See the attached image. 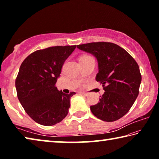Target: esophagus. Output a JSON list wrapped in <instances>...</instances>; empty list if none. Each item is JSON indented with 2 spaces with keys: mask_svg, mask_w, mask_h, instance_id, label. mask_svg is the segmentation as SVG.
<instances>
[{
  "mask_svg": "<svg viewBox=\"0 0 159 159\" xmlns=\"http://www.w3.org/2000/svg\"><path fill=\"white\" fill-rule=\"evenodd\" d=\"M80 94H81V95H85V96H87V95H88V93H85V92H80Z\"/></svg>",
  "mask_w": 159,
  "mask_h": 159,
  "instance_id": "34e87169",
  "label": "esophagus"
}]
</instances>
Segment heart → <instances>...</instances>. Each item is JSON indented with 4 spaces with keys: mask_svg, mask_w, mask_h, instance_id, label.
<instances>
[{
    "mask_svg": "<svg viewBox=\"0 0 159 159\" xmlns=\"http://www.w3.org/2000/svg\"><path fill=\"white\" fill-rule=\"evenodd\" d=\"M89 57H91V56H90V55H83L80 57V60H84V59H87V58H89Z\"/></svg>",
    "mask_w": 159,
    "mask_h": 159,
    "instance_id": "obj_1",
    "label": "heart"
}]
</instances>
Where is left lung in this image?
Segmentation results:
<instances>
[{
  "label": "left lung",
  "instance_id": "left-lung-1",
  "mask_svg": "<svg viewBox=\"0 0 159 159\" xmlns=\"http://www.w3.org/2000/svg\"><path fill=\"white\" fill-rule=\"evenodd\" d=\"M77 48L95 56L99 68L95 79L105 90L98 103L90 106L91 111L104 121L118 120L129 111L138 96L142 76L138 63L113 43H89Z\"/></svg>",
  "mask_w": 159,
  "mask_h": 159
}]
</instances>
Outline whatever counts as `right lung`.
<instances>
[{"instance_id": "add662e5", "label": "right lung", "mask_w": 159, "mask_h": 159, "mask_svg": "<svg viewBox=\"0 0 159 159\" xmlns=\"http://www.w3.org/2000/svg\"><path fill=\"white\" fill-rule=\"evenodd\" d=\"M76 45L52 46L30 54L21 63L15 80L17 98L29 116L39 124L61 122L69 112L70 99L55 86L61 67Z\"/></svg>"}]
</instances>
